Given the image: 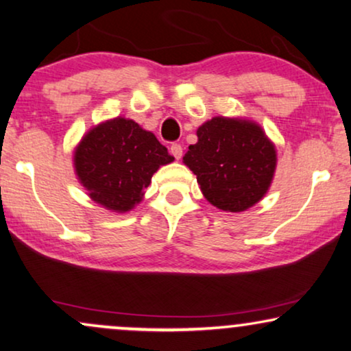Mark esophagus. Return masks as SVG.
<instances>
[{
	"mask_svg": "<svg viewBox=\"0 0 351 351\" xmlns=\"http://www.w3.org/2000/svg\"><path fill=\"white\" fill-rule=\"evenodd\" d=\"M170 154L176 158V160H180V158L183 157V147H181V144H176V143L171 144Z\"/></svg>",
	"mask_w": 351,
	"mask_h": 351,
	"instance_id": "1",
	"label": "esophagus"
}]
</instances>
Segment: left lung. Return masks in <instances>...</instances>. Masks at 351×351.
Returning a JSON list of instances; mask_svg holds the SVG:
<instances>
[{
    "instance_id": "left-lung-1",
    "label": "left lung",
    "mask_w": 351,
    "mask_h": 351,
    "mask_svg": "<svg viewBox=\"0 0 351 351\" xmlns=\"http://www.w3.org/2000/svg\"><path fill=\"white\" fill-rule=\"evenodd\" d=\"M276 149L252 120L213 117L197 130L183 162L197 176L204 197L224 212H244L268 193Z\"/></svg>"
}]
</instances>
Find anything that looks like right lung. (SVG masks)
Returning a JSON list of instances; mask_svg holds the SVG:
<instances>
[{
    "mask_svg": "<svg viewBox=\"0 0 351 351\" xmlns=\"http://www.w3.org/2000/svg\"><path fill=\"white\" fill-rule=\"evenodd\" d=\"M173 160L154 133L123 117L91 128L73 152L75 173L88 195L117 213L141 202L154 173Z\"/></svg>",
    "mask_w": 351,
    "mask_h": 351,
    "instance_id": "obj_1",
    "label": "right lung"
}]
</instances>
